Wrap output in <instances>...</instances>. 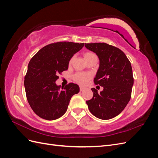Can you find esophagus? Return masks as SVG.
<instances>
[{
  "instance_id": "obj_1",
  "label": "esophagus",
  "mask_w": 158,
  "mask_h": 158,
  "mask_svg": "<svg viewBox=\"0 0 158 158\" xmlns=\"http://www.w3.org/2000/svg\"><path fill=\"white\" fill-rule=\"evenodd\" d=\"M84 89H85V88H83V87H80V91H83V90H84Z\"/></svg>"
}]
</instances>
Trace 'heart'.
Listing matches in <instances>:
<instances>
[{"mask_svg":"<svg viewBox=\"0 0 158 158\" xmlns=\"http://www.w3.org/2000/svg\"><path fill=\"white\" fill-rule=\"evenodd\" d=\"M95 55L93 52H87L84 53V59H86L89 57ZM91 78V74L88 73H78L74 75V80L76 82L80 85H85L88 82V80Z\"/></svg>","mask_w":158,"mask_h":158,"instance_id":"heart-1","label":"heart"}]
</instances>
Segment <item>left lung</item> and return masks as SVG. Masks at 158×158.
<instances>
[{"instance_id":"1","label":"left lung","mask_w":158,"mask_h":158,"mask_svg":"<svg viewBox=\"0 0 158 158\" xmlns=\"http://www.w3.org/2000/svg\"><path fill=\"white\" fill-rule=\"evenodd\" d=\"M85 47L98 56L94 83L103 88L100 93L92 88L93 98L86 101L88 109L98 118L111 119L120 114L131 99L134 84L131 62L121 49L105 43L85 44Z\"/></svg>"}]
</instances>
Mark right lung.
Listing matches in <instances>:
<instances>
[{
    "mask_svg": "<svg viewBox=\"0 0 158 158\" xmlns=\"http://www.w3.org/2000/svg\"><path fill=\"white\" fill-rule=\"evenodd\" d=\"M84 44L63 41L43 47L30 60L25 76L27 102L34 113L45 120H55L67 110L71 98L80 92L76 84H56L58 74L68 70L73 55Z\"/></svg>",
    "mask_w": 158,
    "mask_h": 158,
    "instance_id": "obj_1",
    "label": "right lung"
}]
</instances>
